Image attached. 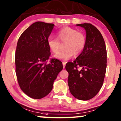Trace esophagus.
<instances>
[{
    "mask_svg": "<svg viewBox=\"0 0 121 121\" xmlns=\"http://www.w3.org/2000/svg\"><path fill=\"white\" fill-rule=\"evenodd\" d=\"M66 62L65 61H63L62 62V65H63V68H65V64H66Z\"/></svg>",
    "mask_w": 121,
    "mask_h": 121,
    "instance_id": "obj_1",
    "label": "esophagus"
}]
</instances>
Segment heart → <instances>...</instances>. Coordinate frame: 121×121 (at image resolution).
I'll return each mask as SVG.
<instances>
[{"label": "heart", "mask_w": 121, "mask_h": 121, "mask_svg": "<svg viewBox=\"0 0 121 121\" xmlns=\"http://www.w3.org/2000/svg\"><path fill=\"white\" fill-rule=\"evenodd\" d=\"M57 38L51 36L48 39L49 49L53 53H56L61 46V43H64V49L58 52L55 57L56 59L68 60L73 55H80L86 45V36L83 32L77 31L70 27H65L57 33Z\"/></svg>", "instance_id": "heart-1"}]
</instances>
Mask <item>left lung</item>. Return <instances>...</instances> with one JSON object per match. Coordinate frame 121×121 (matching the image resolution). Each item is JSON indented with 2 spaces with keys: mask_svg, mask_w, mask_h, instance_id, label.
I'll return each mask as SVG.
<instances>
[{
  "mask_svg": "<svg viewBox=\"0 0 121 121\" xmlns=\"http://www.w3.org/2000/svg\"><path fill=\"white\" fill-rule=\"evenodd\" d=\"M85 29L86 45L73 62H68V83L72 95L80 100L91 99L99 92L106 69L107 52L99 30L90 23L76 24Z\"/></svg>",
  "mask_w": 121,
  "mask_h": 121,
  "instance_id": "1",
  "label": "left lung"
}]
</instances>
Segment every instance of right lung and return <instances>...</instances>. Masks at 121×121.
I'll use <instances>...</instances> for the list:
<instances>
[{
    "label": "right lung",
    "mask_w": 121,
    "mask_h": 121,
    "mask_svg": "<svg viewBox=\"0 0 121 121\" xmlns=\"http://www.w3.org/2000/svg\"><path fill=\"white\" fill-rule=\"evenodd\" d=\"M53 26L34 23L22 33L17 43L15 69L18 84L25 94L34 99L42 98L51 92L54 81L63 69L61 61L50 59L48 39Z\"/></svg>",
    "instance_id": "1"
}]
</instances>
